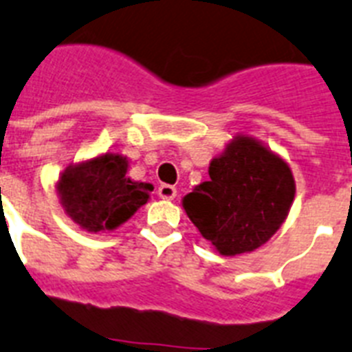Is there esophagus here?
<instances>
[{
    "mask_svg": "<svg viewBox=\"0 0 352 352\" xmlns=\"http://www.w3.org/2000/svg\"><path fill=\"white\" fill-rule=\"evenodd\" d=\"M176 188L173 187V185H160L158 187V196L162 197V199H174L176 197Z\"/></svg>",
    "mask_w": 352,
    "mask_h": 352,
    "instance_id": "obj_1",
    "label": "esophagus"
}]
</instances>
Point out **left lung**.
Segmentation results:
<instances>
[{"label": "left lung", "mask_w": 352, "mask_h": 352, "mask_svg": "<svg viewBox=\"0 0 352 352\" xmlns=\"http://www.w3.org/2000/svg\"><path fill=\"white\" fill-rule=\"evenodd\" d=\"M210 182L182 199L188 219L221 255L248 254L286 221L295 178L284 158L248 135H237L212 158Z\"/></svg>", "instance_id": "left-lung-1"}]
</instances>
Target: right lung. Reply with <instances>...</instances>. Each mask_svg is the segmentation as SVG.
Instances as JSON below:
<instances>
[{
    "label": "right lung",
    "mask_w": 352,
    "mask_h": 352,
    "mask_svg": "<svg viewBox=\"0 0 352 352\" xmlns=\"http://www.w3.org/2000/svg\"><path fill=\"white\" fill-rule=\"evenodd\" d=\"M129 160L104 153L68 165L57 179V194L66 216L82 230H115L149 201V183L127 178Z\"/></svg>",
    "instance_id": "add662e5"
}]
</instances>
